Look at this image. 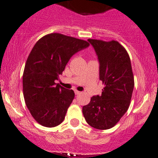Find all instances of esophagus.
Instances as JSON below:
<instances>
[{"label":"esophagus","instance_id":"esophagus-1","mask_svg":"<svg viewBox=\"0 0 158 158\" xmlns=\"http://www.w3.org/2000/svg\"><path fill=\"white\" fill-rule=\"evenodd\" d=\"M74 92H75V94H80L81 93V91H77V90H75V91H74Z\"/></svg>","mask_w":158,"mask_h":158}]
</instances>
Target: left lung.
<instances>
[{
    "label": "left lung",
    "mask_w": 158,
    "mask_h": 158,
    "mask_svg": "<svg viewBox=\"0 0 158 158\" xmlns=\"http://www.w3.org/2000/svg\"><path fill=\"white\" fill-rule=\"evenodd\" d=\"M99 62V79L105 87L100 96H93L83 106L87 123L98 130H108L118 123L128 110L134 88L130 56L117 41L88 40Z\"/></svg>",
    "instance_id": "left-lung-1"
}]
</instances>
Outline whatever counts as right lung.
I'll use <instances>...</instances> for the list:
<instances>
[{
  "label": "right lung",
  "instance_id": "right-lung-1",
  "mask_svg": "<svg viewBox=\"0 0 158 158\" xmlns=\"http://www.w3.org/2000/svg\"><path fill=\"white\" fill-rule=\"evenodd\" d=\"M89 45L85 40L51 33L33 46L25 63L22 85L27 108L40 125L54 127L64 121L74 92L55 81L59 80L72 56Z\"/></svg>",
  "mask_w": 158,
  "mask_h": 158
}]
</instances>
